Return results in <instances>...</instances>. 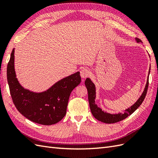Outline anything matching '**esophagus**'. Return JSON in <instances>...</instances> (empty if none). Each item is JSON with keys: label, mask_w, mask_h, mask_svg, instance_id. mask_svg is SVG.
I'll use <instances>...</instances> for the list:
<instances>
[{"label": "esophagus", "mask_w": 158, "mask_h": 158, "mask_svg": "<svg viewBox=\"0 0 158 158\" xmlns=\"http://www.w3.org/2000/svg\"><path fill=\"white\" fill-rule=\"evenodd\" d=\"M89 75H90V72L88 69L84 68L81 69V71H80V75H81V77L83 79L87 78V77H89Z\"/></svg>", "instance_id": "esophagus-1"}]
</instances>
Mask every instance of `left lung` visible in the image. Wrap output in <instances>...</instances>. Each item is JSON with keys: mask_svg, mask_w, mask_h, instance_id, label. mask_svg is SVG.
Returning a JSON list of instances; mask_svg holds the SVG:
<instances>
[{"mask_svg": "<svg viewBox=\"0 0 158 158\" xmlns=\"http://www.w3.org/2000/svg\"><path fill=\"white\" fill-rule=\"evenodd\" d=\"M136 40L137 42H142L141 40L138 38H136ZM149 73H150V70H149ZM85 85L86 86L87 89H88L89 107L93 116L96 119H98V121H100V122H102L103 123H113L120 122V121L126 119V117L130 116L131 114H132L134 112H135V110L140 106V105H141L142 102H143L144 99L145 98L147 92V89H148L149 78L147 79V82L145 90H144L143 94L140 97L139 99L137 100V101L135 102V104H134L132 106H130V108L125 110V113H119L118 114H110V113H107L106 112L105 113L104 111H102V109H100L99 107H98V106L95 104L94 100L96 98V88H95L94 84V83L91 81V80L88 78H87L85 81Z\"/></svg>", "mask_w": 158, "mask_h": 158, "instance_id": "1", "label": "left lung"}]
</instances>
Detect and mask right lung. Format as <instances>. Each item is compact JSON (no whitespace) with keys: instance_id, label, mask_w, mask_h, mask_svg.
<instances>
[{"instance_id":"right-lung-1","label":"right lung","mask_w":158,"mask_h":158,"mask_svg":"<svg viewBox=\"0 0 158 158\" xmlns=\"http://www.w3.org/2000/svg\"><path fill=\"white\" fill-rule=\"evenodd\" d=\"M6 76L13 102L18 111L32 122L46 126L58 123L65 116L70 93L81 80L77 72L60 80L45 92L37 94L23 89L15 77L14 49Z\"/></svg>"}]
</instances>
